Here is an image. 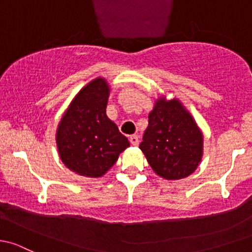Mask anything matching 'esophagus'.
Returning <instances> with one entry per match:
<instances>
[{
  "label": "esophagus",
  "mask_w": 252,
  "mask_h": 252,
  "mask_svg": "<svg viewBox=\"0 0 252 252\" xmlns=\"http://www.w3.org/2000/svg\"><path fill=\"white\" fill-rule=\"evenodd\" d=\"M129 142H131L132 145H138L139 137L137 136V134H132V136L129 137Z\"/></svg>",
  "instance_id": "obj_1"
}]
</instances>
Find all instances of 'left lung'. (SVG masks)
<instances>
[{"instance_id": "8db88e82", "label": "left lung", "mask_w": 252, "mask_h": 252, "mask_svg": "<svg viewBox=\"0 0 252 252\" xmlns=\"http://www.w3.org/2000/svg\"><path fill=\"white\" fill-rule=\"evenodd\" d=\"M139 148L153 171L165 180H181L196 170L203 157V133L178 99L160 97L148 116Z\"/></svg>"}]
</instances>
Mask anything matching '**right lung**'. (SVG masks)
<instances>
[{
  "mask_svg": "<svg viewBox=\"0 0 252 252\" xmlns=\"http://www.w3.org/2000/svg\"><path fill=\"white\" fill-rule=\"evenodd\" d=\"M108 82L97 77L70 103L57 128V147L64 165L85 177H100L129 147L128 139L107 116Z\"/></svg>",
  "mask_w": 252,
  "mask_h": 252,
  "instance_id": "obj_1",
  "label": "right lung"
}]
</instances>
